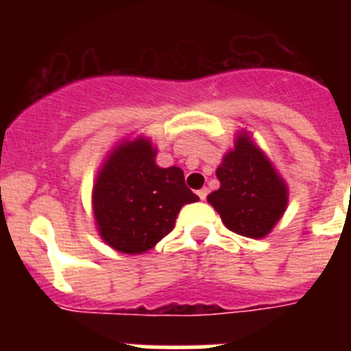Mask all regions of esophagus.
<instances>
[{
  "mask_svg": "<svg viewBox=\"0 0 351 351\" xmlns=\"http://www.w3.org/2000/svg\"><path fill=\"white\" fill-rule=\"evenodd\" d=\"M207 193H209V190H207V188H202V190L197 191V195H198V198H200V200H206Z\"/></svg>",
  "mask_w": 351,
  "mask_h": 351,
  "instance_id": "obj_1",
  "label": "esophagus"
}]
</instances>
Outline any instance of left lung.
I'll list each match as a JSON object with an SVG mask.
<instances>
[{
    "label": "left lung",
    "mask_w": 351,
    "mask_h": 351,
    "mask_svg": "<svg viewBox=\"0 0 351 351\" xmlns=\"http://www.w3.org/2000/svg\"><path fill=\"white\" fill-rule=\"evenodd\" d=\"M216 176L221 186L207 202L218 210L226 228L244 237L267 235L287 209V186L250 137L237 138Z\"/></svg>",
    "instance_id": "left-lung-1"
}]
</instances>
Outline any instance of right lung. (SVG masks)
I'll return each mask as SVG.
<instances>
[{
  "label": "right lung",
  "mask_w": 351,
  "mask_h": 351,
  "mask_svg": "<svg viewBox=\"0 0 351 351\" xmlns=\"http://www.w3.org/2000/svg\"><path fill=\"white\" fill-rule=\"evenodd\" d=\"M151 142L137 138L108 158L93 190L101 239L121 253H144L170 234L179 210L198 197L179 167L160 169Z\"/></svg>",
  "instance_id": "1"
}]
</instances>
